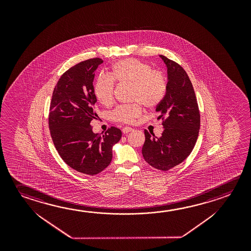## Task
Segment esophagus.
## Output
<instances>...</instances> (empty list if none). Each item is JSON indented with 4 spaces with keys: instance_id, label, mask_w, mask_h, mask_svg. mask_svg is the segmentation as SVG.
<instances>
[{
    "instance_id": "34e87169",
    "label": "esophagus",
    "mask_w": 251,
    "mask_h": 251,
    "mask_svg": "<svg viewBox=\"0 0 251 251\" xmlns=\"http://www.w3.org/2000/svg\"><path fill=\"white\" fill-rule=\"evenodd\" d=\"M132 130H134V128H132L130 127H124L123 128V133L124 134H127V133H129V132H131Z\"/></svg>"
}]
</instances>
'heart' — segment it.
<instances>
[{
    "label": "heart",
    "mask_w": 251,
    "mask_h": 251,
    "mask_svg": "<svg viewBox=\"0 0 251 251\" xmlns=\"http://www.w3.org/2000/svg\"><path fill=\"white\" fill-rule=\"evenodd\" d=\"M115 82L132 86V100L144 104L150 109L155 108L165 99L167 79L163 72L152 69L147 62L127 58L112 66L110 77L100 76L95 80L94 92L103 106H110L114 101ZM143 114L140 103L130 106H118L112 112L113 121L133 124Z\"/></svg>",
    "instance_id": "heart-1"
}]
</instances>
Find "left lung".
<instances>
[{
  "label": "left lung",
  "instance_id": "obj_1",
  "mask_svg": "<svg viewBox=\"0 0 251 251\" xmlns=\"http://www.w3.org/2000/svg\"><path fill=\"white\" fill-rule=\"evenodd\" d=\"M167 66L165 99L156 107L157 119L165 127L160 137L144 130L142 153L152 167L166 172L185 160L193 151L201 127V114L193 84L177 62L160 55ZM152 134V133H151Z\"/></svg>",
  "mask_w": 251,
  "mask_h": 251
}]
</instances>
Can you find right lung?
I'll return each instance as SVG.
<instances>
[{
  "mask_svg": "<svg viewBox=\"0 0 251 251\" xmlns=\"http://www.w3.org/2000/svg\"><path fill=\"white\" fill-rule=\"evenodd\" d=\"M101 58H89L62 74L54 87L50 105L49 128L54 146L71 168L94 176L107 168L112 148L122 131L109 127L105 134L93 132L92 121L97 114L93 81Z\"/></svg>",
  "mask_w": 251,
  "mask_h": 251,
  "instance_id": "obj_1",
  "label": "right lung"
}]
</instances>
